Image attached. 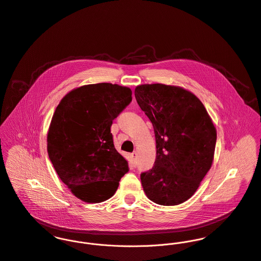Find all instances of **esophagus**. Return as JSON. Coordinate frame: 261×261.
<instances>
[{
	"mask_svg": "<svg viewBox=\"0 0 261 261\" xmlns=\"http://www.w3.org/2000/svg\"><path fill=\"white\" fill-rule=\"evenodd\" d=\"M130 158H131L132 164H135V163H136V159H137V153H136V152L131 153V154H130Z\"/></svg>",
	"mask_w": 261,
	"mask_h": 261,
	"instance_id": "34e87169",
	"label": "esophagus"
}]
</instances>
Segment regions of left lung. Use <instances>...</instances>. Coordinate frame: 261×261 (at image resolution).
Segmentation results:
<instances>
[{"instance_id":"obj_1","label":"left lung","mask_w":261,"mask_h":261,"mask_svg":"<svg viewBox=\"0 0 261 261\" xmlns=\"http://www.w3.org/2000/svg\"><path fill=\"white\" fill-rule=\"evenodd\" d=\"M135 98L156 140L154 166L141 174L145 194L160 205L185 202L211 168L215 126L202 102L184 88L143 84L135 88Z\"/></svg>"}]
</instances>
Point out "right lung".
Returning <instances> with one entry per match:
<instances>
[{
  "label": "right lung",
  "mask_w": 261,
  "mask_h": 261,
  "mask_svg": "<svg viewBox=\"0 0 261 261\" xmlns=\"http://www.w3.org/2000/svg\"><path fill=\"white\" fill-rule=\"evenodd\" d=\"M131 101L130 88L90 84L67 93L54 112L47 135L49 158L60 179L84 202L111 198L129 170L110 128Z\"/></svg>",
  "instance_id": "right-lung-1"
}]
</instances>
